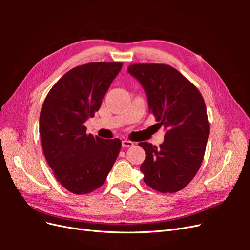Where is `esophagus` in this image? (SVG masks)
Segmentation results:
<instances>
[{
    "label": "esophagus",
    "instance_id": "esophagus-1",
    "mask_svg": "<svg viewBox=\"0 0 250 250\" xmlns=\"http://www.w3.org/2000/svg\"><path fill=\"white\" fill-rule=\"evenodd\" d=\"M134 145V143L131 141H128V140H123L122 141V147L124 148H128V147H132Z\"/></svg>",
    "mask_w": 250,
    "mask_h": 250
}]
</instances>
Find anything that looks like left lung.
Masks as SVG:
<instances>
[{
  "label": "left lung",
  "mask_w": 250,
  "mask_h": 250,
  "mask_svg": "<svg viewBox=\"0 0 250 250\" xmlns=\"http://www.w3.org/2000/svg\"><path fill=\"white\" fill-rule=\"evenodd\" d=\"M127 71L141 83L149 112L166 130L158 148L148 142L139 144L146 153L140 167L144 181L162 193L183 190L200 168L209 135L203 98L194 84L170 65L137 63Z\"/></svg>",
  "instance_id": "left-lung-1"
}]
</instances>
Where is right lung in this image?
<instances>
[{"mask_svg": "<svg viewBox=\"0 0 250 250\" xmlns=\"http://www.w3.org/2000/svg\"><path fill=\"white\" fill-rule=\"evenodd\" d=\"M121 62H90L65 73L51 88L40 116L43 154L67 191L87 194L106 180L119 155V139L86 134L84 123L99 110Z\"/></svg>", "mask_w": 250, "mask_h": 250, "instance_id": "add662e5", "label": "right lung"}]
</instances>
